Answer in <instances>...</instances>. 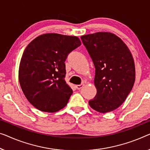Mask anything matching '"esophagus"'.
I'll return each mask as SVG.
<instances>
[{
    "mask_svg": "<svg viewBox=\"0 0 150 150\" xmlns=\"http://www.w3.org/2000/svg\"><path fill=\"white\" fill-rule=\"evenodd\" d=\"M83 86H84L83 83H81V85H77V86H76V88L77 89H81Z\"/></svg>",
    "mask_w": 150,
    "mask_h": 150,
    "instance_id": "34e87169",
    "label": "esophagus"
}]
</instances>
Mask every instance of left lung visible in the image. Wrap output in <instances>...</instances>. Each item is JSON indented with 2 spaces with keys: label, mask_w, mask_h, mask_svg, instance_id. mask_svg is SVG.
I'll return each instance as SVG.
<instances>
[{
  "label": "left lung",
  "mask_w": 150,
  "mask_h": 150,
  "mask_svg": "<svg viewBox=\"0 0 150 150\" xmlns=\"http://www.w3.org/2000/svg\"><path fill=\"white\" fill-rule=\"evenodd\" d=\"M81 39L96 68L97 93L89 101V106L102 113L115 110L125 102L135 83L133 56L114 33L97 32L82 35Z\"/></svg>",
  "instance_id": "left-lung-1"
}]
</instances>
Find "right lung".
Segmentation results:
<instances>
[{"label": "right lung", "instance_id": "right-lung-1", "mask_svg": "<svg viewBox=\"0 0 150 150\" xmlns=\"http://www.w3.org/2000/svg\"><path fill=\"white\" fill-rule=\"evenodd\" d=\"M81 44L76 36L50 33L39 35L26 47L19 64V81L35 108L54 112L66 106L73 90L64 80V62Z\"/></svg>", "mask_w": 150, "mask_h": 150}]
</instances>
